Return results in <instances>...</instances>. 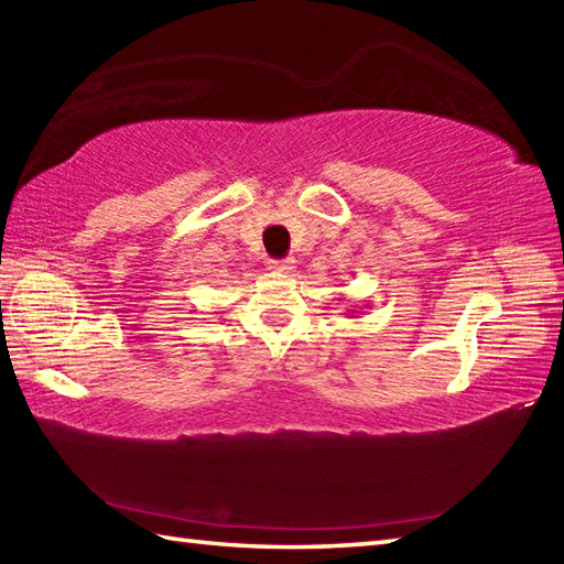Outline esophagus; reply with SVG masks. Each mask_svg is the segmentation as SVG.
<instances>
[{"label": "esophagus", "mask_w": 564, "mask_h": 564, "mask_svg": "<svg viewBox=\"0 0 564 564\" xmlns=\"http://www.w3.org/2000/svg\"><path fill=\"white\" fill-rule=\"evenodd\" d=\"M269 269L273 271V273H291L295 265H293V261L291 259H285V261H269Z\"/></svg>", "instance_id": "obj_1"}]
</instances>
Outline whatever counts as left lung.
Segmentation results:
<instances>
[{
	"label": "left lung",
	"mask_w": 564,
	"mask_h": 564,
	"mask_svg": "<svg viewBox=\"0 0 564 564\" xmlns=\"http://www.w3.org/2000/svg\"><path fill=\"white\" fill-rule=\"evenodd\" d=\"M360 311H348V318H358Z\"/></svg>",
	"instance_id": "1"
}]
</instances>
